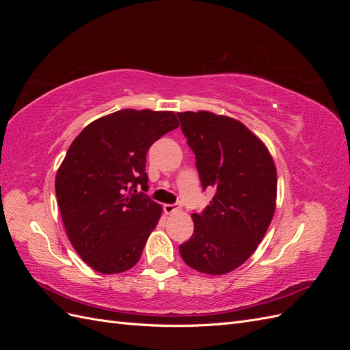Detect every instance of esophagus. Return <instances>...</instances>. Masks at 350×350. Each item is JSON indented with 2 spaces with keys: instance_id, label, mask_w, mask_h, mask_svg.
I'll list each match as a JSON object with an SVG mask.
<instances>
[{
  "instance_id": "esophagus-1",
  "label": "esophagus",
  "mask_w": 350,
  "mask_h": 350,
  "mask_svg": "<svg viewBox=\"0 0 350 350\" xmlns=\"http://www.w3.org/2000/svg\"><path fill=\"white\" fill-rule=\"evenodd\" d=\"M178 210H179V206H178V204H165V206H163V211H165L166 215L176 213Z\"/></svg>"
}]
</instances>
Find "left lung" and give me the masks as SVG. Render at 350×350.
I'll use <instances>...</instances> for the list:
<instances>
[{
    "label": "left lung",
    "mask_w": 350,
    "mask_h": 350,
    "mask_svg": "<svg viewBox=\"0 0 350 350\" xmlns=\"http://www.w3.org/2000/svg\"><path fill=\"white\" fill-rule=\"evenodd\" d=\"M210 204L193 213L194 234L179 245L189 267L211 276L238 269L266 235L276 208L278 174L267 147L238 120L178 112Z\"/></svg>",
    "instance_id": "8db88e82"
}]
</instances>
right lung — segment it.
I'll return each mask as SVG.
<instances>
[{
    "mask_svg": "<svg viewBox=\"0 0 350 350\" xmlns=\"http://www.w3.org/2000/svg\"><path fill=\"white\" fill-rule=\"evenodd\" d=\"M171 111L122 109L90 122L70 146L55 193L68 239L80 258L103 274L140 260L162 215L147 191L146 154L178 129Z\"/></svg>",
    "mask_w": 350,
    "mask_h": 350,
    "instance_id": "right-lung-1",
    "label": "right lung"
}]
</instances>
